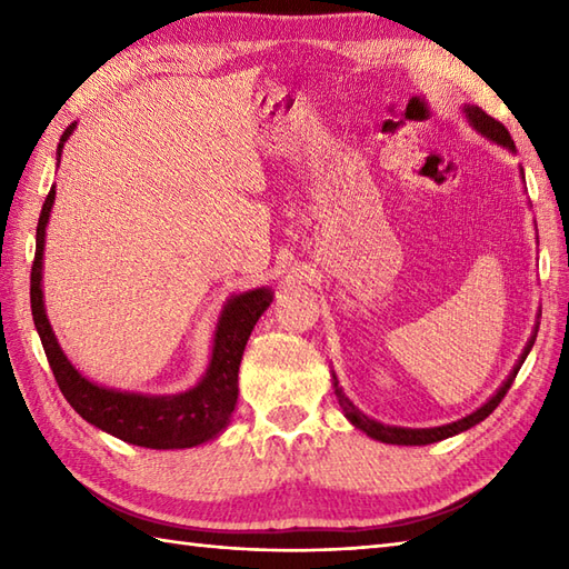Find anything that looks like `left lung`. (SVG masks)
Segmentation results:
<instances>
[{
  "label": "left lung",
  "mask_w": 569,
  "mask_h": 569,
  "mask_svg": "<svg viewBox=\"0 0 569 569\" xmlns=\"http://www.w3.org/2000/svg\"><path fill=\"white\" fill-rule=\"evenodd\" d=\"M465 114L469 117V122L475 124V129L481 131V134L493 139L497 143H503V147H509L511 151H516L513 139H511V134H509V129H506V127L499 122V119H493L491 114H487L485 110H481V107H475V104H471V107L467 104V107H465ZM536 335H538V330L533 332V337H530L526 352L521 355V361H518V367L511 371V377L506 379V383L497 391V396H491L485 406H481L479 410H475V413L462 418V420H457V422H450V426H442V428H422V430L381 426V422L367 418L365 413H359V410H357L352 403H349V398L342 393V389H340V386H337V381H335L337 401H340V406H342V410H345V416H347L349 420H352V426H357L359 430H365V432L369 435V438H373V440H381V442H389V445H430V442H438V440H445V438H452V435L462 432V430H469L471 426H477V422H481L487 416H491L493 410H497V406L503 401V396L509 393L518 369H521V365H523L528 352H530V347H533Z\"/></svg>",
  "instance_id": "8db88e82"
}]
</instances>
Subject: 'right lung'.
Instances as JSON below:
<instances>
[{
  "mask_svg": "<svg viewBox=\"0 0 569 569\" xmlns=\"http://www.w3.org/2000/svg\"><path fill=\"white\" fill-rule=\"evenodd\" d=\"M72 129H76V124H70L63 131V137H60L58 156ZM53 200L56 188L48 190L39 214V227H36V253L31 263V316L60 393L94 428L110 432L129 445L151 447V450H180V447H196L204 440H212L217 432H222L234 410L239 361L241 355H244L253 325H257L261 312L271 303V291L257 288V291L241 293L229 300L214 332L210 369L196 389L178 396H139L102 389V386H94L92 381L80 377L76 367L60 352L43 310V234Z\"/></svg>",
  "mask_w": 569,
  "mask_h": 569,
  "instance_id": "add662e5",
  "label": "right lung"
}]
</instances>
